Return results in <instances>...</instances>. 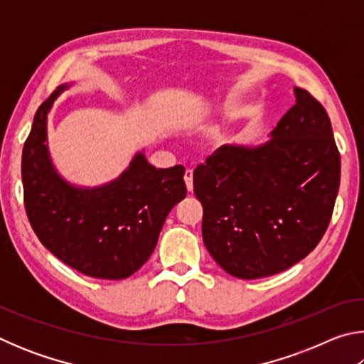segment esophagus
Returning a JSON list of instances; mask_svg holds the SVG:
<instances>
[{
  "label": "esophagus",
  "instance_id": "34e87169",
  "mask_svg": "<svg viewBox=\"0 0 364 364\" xmlns=\"http://www.w3.org/2000/svg\"><path fill=\"white\" fill-rule=\"evenodd\" d=\"M184 183H186L189 193H193V170H186V173H184Z\"/></svg>",
  "mask_w": 364,
  "mask_h": 364
}]
</instances>
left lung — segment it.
Masks as SVG:
<instances>
[{
	"label": "left lung",
	"mask_w": 364,
	"mask_h": 364,
	"mask_svg": "<svg viewBox=\"0 0 364 364\" xmlns=\"http://www.w3.org/2000/svg\"><path fill=\"white\" fill-rule=\"evenodd\" d=\"M267 144H225L194 170L202 237L226 273L257 279L305 258L328 230L341 154L321 102L295 88Z\"/></svg>",
	"instance_id": "1"
}]
</instances>
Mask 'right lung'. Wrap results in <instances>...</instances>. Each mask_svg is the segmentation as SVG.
Masks as SVG:
<instances>
[{
	"mask_svg": "<svg viewBox=\"0 0 364 364\" xmlns=\"http://www.w3.org/2000/svg\"><path fill=\"white\" fill-rule=\"evenodd\" d=\"M59 86L36 110L22 151L23 205L40 242L91 278L125 279L156 249L168 212L186 197L184 167L156 168L143 154L120 178L95 189L60 180L48 157L46 117Z\"/></svg>",
	"mask_w": 364,
	"mask_h": 364,
	"instance_id": "right-lung-1",
	"label": "right lung"
}]
</instances>
